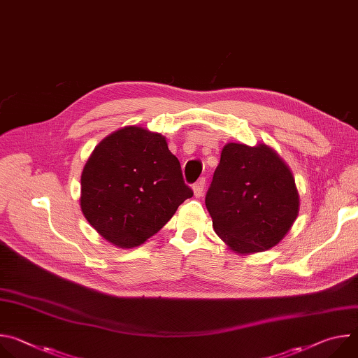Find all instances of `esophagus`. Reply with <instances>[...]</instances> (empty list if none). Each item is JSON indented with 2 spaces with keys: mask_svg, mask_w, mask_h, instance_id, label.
I'll use <instances>...</instances> for the list:
<instances>
[{
  "mask_svg": "<svg viewBox=\"0 0 358 358\" xmlns=\"http://www.w3.org/2000/svg\"><path fill=\"white\" fill-rule=\"evenodd\" d=\"M203 188H206V178H199L194 185H192V189H194V194L195 196H201L203 194Z\"/></svg>",
  "mask_w": 358,
  "mask_h": 358,
  "instance_id": "obj_1",
  "label": "esophagus"
}]
</instances>
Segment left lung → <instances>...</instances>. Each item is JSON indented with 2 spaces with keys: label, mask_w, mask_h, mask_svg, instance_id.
I'll list each match as a JSON object with an SVG mask.
<instances>
[{
  "label": "left lung",
  "mask_w": 358,
  "mask_h": 358,
  "mask_svg": "<svg viewBox=\"0 0 358 358\" xmlns=\"http://www.w3.org/2000/svg\"><path fill=\"white\" fill-rule=\"evenodd\" d=\"M217 235L239 253L279 243L299 214V194L282 159L265 144L229 143L206 195Z\"/></svg>",
  "instance_id": "8db88e82"
}]
</instances>
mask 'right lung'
Listing matches in <instances>:
<instances>
[{
	"label": "right lung",
	"mask_w": 358,
	"mask_h": 358,
	"mask_svg": "<svg viewBox=\"0 0 358 358\" xmlns=\"http://www.w3.org/2000/svg\"><path fill=\"white\" fill-rule=\"evenodd\" d=\"M80 185L85 218L120 248L138 246L157 234L194 194L166 138L134 126L96 145Z\"/></svg>",
	"instance_id": "obj_1"
}]
</instances>
